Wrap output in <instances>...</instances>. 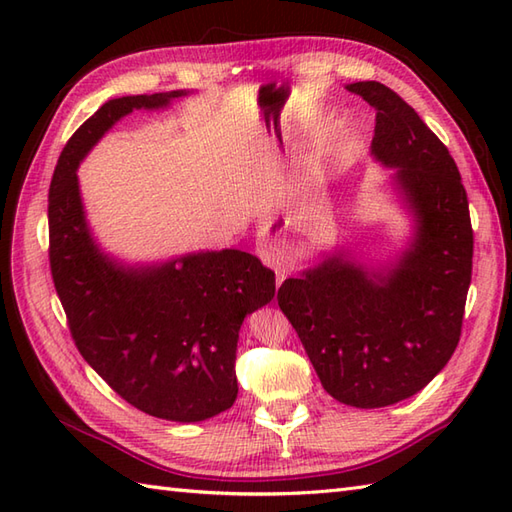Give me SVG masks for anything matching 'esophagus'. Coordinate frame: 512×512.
Instances as JSON below:
<instances>
[{
    "label": "esophagus",
    "instance_id": "esophagus-1",
    "mask_svg": "<svg viewBox=\"0 0 512 512\" xmlns=\"http://www.w3.org/2000/svg\"><path fill=\"white\" fill-rule=\"evenodd\" d=\"M270 224H273V222H270ZM264 235H266L264 257L268 259V264L275 266L277 284H281V281H284L290 275L292 264H295V257H292V250H288V244L277 242V231L275 233H264Z\"/></svg>",
    "mask_w": 512,
    "mask_h": 512
}]
</instances>
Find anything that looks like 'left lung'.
I'll return each instance as SVG.
<instances>
[{
	"label": "left lung",
	"instance_id": "obj_1",
	"mask_svg": "<svg viewBox=\"0 0 512 512\" xmlns=\"http://www.w3.org/2000/svg\"><path fill=\"white\" fill-rule=\"evenodd\" d=\"M376 110L372 156L413 215L394 264L336 250L281 284L277 301L323 389L343 405L387 407L427 387L460 341L473 270L469 200L458 165L411 105L378 81L350 83Z\"/></svg>",
	"mask_w": 512,
	"mask_h": 512
}]
</instances>
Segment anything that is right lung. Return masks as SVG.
<instances>
[{
	"label": "right lung",
	"instance_id": "right-lung-1",
	"mask_svg": "<svg viewBox=\"0 0 512 512\" xmlns=\"http://www.w3.org/2000/svg\"><path fill=\"white\" fill-rule=\"evenodd\" d=\"M180 96L187 92L112 99L72 134L50 182V270L74 345L94 372L149 416L200 422L233 407L239 328L275 297V273L235 248L151 266L118 262L94 242L76 178L123 116Z\"/></svg>",
	"mask_w": 512,
	"mask_h": 512
}]
</instances>
